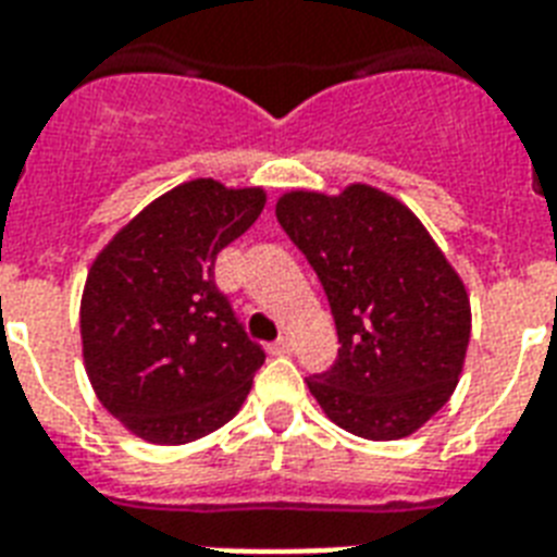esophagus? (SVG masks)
I'll use <instances>...</instances> for the list:
<instances>
[{
	"mask_svg": "<svg viewBox=\"0 0 557 557\" xmlns=\"http://www.w3.org/2000/svg\"><path fill=\"white\" fill-rule=\"evenodd\" d=\"M269 352L271 356H286V352H292V344H288V338H280L277 344H271Z\"/></svg>",
	"mask_w": 557,
	"mask_h": 557,
	"instance_id": "obj_1",
	"label": "esophagus"
}]
</instances>
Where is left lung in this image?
I'll return each instance as SVG.
<instances>
[{
	"label": "left lung",
	"instance_id": "8db88e82",
	"mask_svg": "<svg viewBox=\"0 0 557 557\" xmlns=\"http://www.w3.org/2000/svg\"><path fill=\"white\" fill-rule=\"evenodd\" d=\"M277 222L312 262L338 330V361L306 379L332 422L361 440L416 433L466 367L471 300L413 210L372 185L286 190Z\"/></svg>",
	"mask_w": 557,
	"mask_h": 557
}]
</instances>
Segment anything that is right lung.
<instances>
[{
    "label": "right lung",
    "instance_id": "add662e5",
    "mask_svg": "<svg viewBox=\"0 0 557 557\" xmlns=\"http://www.w3.org/2000/svg\"><path fill=\"white\" fill-rule=\"evenodd\" d=\"M262 208V187L190 178L135 213L91 262L83 367L138 440L187 445L239 413L265 352L219 295L213 265Z\"/></svg>",
    "mask_w": 557,
    "mask_h": 557
}]
</instances>
